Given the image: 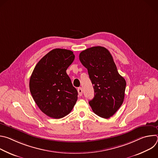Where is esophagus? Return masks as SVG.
<instances>
[{
	"instance_id": "esophagus-1",
	"label": "esophagus",
	"mask_w": 158,
	"mask_h": 158,
	"mask_svg": "<svg viewBox=\"0 0 158 158\" xmlns=\"http://www.w3.org/2000/svg\"><path fill=\"white\" fill-rule=\"evenodd\" d=\"M77 91H78V94L80 96H81L82 95V89L81 87H79L77 89Z\"/></svg>"
}]
</instances>
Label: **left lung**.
I'll use <instances>...</instances> for the list:
<instances>
[{
	"label": "left lung",
	"mask_w": 158,
	"mask_h": 158,
	"mask_svg": "<svg viewBox=\"0 0 158 158\" xmlns=\"http://www.w3.org/2000/svg\"><path fill=\"white\" fill-rule=\"evenodd\" d=\"M79 60L87 69L94 90L89 102L93 112L101 118L113 116L123 104L126 82L118 73L109 51L104 47L88 48L79 54Z\"/></svg>",
	"instance_id": "1"
}]
</instances>
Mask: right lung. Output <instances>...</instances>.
Masks as SVG:
<instances>
[{"label":"right lung","instance_id":"add662e5","mask_svg":"<svg viewBox=\"0 0 158 158\" xmlns=\"http://www.w3.org/2000/svg\"><path fill=\"white\" fill-rule=\"evenodd\" d=\"M74 58L70 50L54 49L39 61L32 73V96L41 111L50 118L67 116L76 103L77 91L66 73Z\"/></svg>","mask_w":158,"mask_h":158}]
</instances>
